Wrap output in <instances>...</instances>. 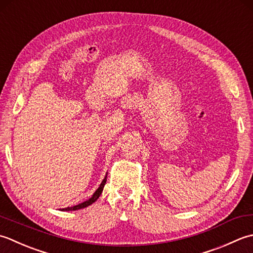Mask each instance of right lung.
<instances>
[{
    "label": "right lung",
    "mask_w": 253,
    "mask_h": 253,
    "mask_svg": "<svg viewBox=\"0 0 253 253\" xmlns=\"http://www.w3.org/2000/svg\"><path fill=\"white\" fill-rule=\"evenodd\" d=\"M106 181H107V174H106V177L104 178V180H102V182L100 183V185H99V188H98L96 191H95V193L92 194V197L90 198V199H88L87 201H85V202H83V203H81V204H79V205H75V206H72V208H65V209H62L61 211H76V210H81V209H84V208H87V206H89L90 204H92L95 202V201H97V199L100 197V194H101V192H102V190H104V187H105V184H106Z\"/></svg>",
    "instance_id": "add662e5"
}]
</instances>
